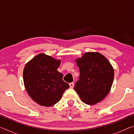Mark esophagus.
Segmentation results:
<instances>
[{
	"label": "esophagus",
	"instance_id": "obj_1",
	"mask_svg": "<svg viewBox=\"0 0 134 134\" xmlns=\"http://www.w3.org/2000/svg\"><path fill=\"white\" fill-rule=\"evenodd\" d=\"M69 85H70V88H71V89H72V88L74 87V83H70V84H69Z\"/></svg>",
	"mask_w": 134,
	"mask_h": 134
}]
</instances>
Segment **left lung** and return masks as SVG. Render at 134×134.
Masks as SVG:
<instances>
[{"label":"left lung","mask_w":134,"mask_h":134,"mask_svg":"<svg viewBox=\"0 0 134 134\" xmlns=\"http://www.w3.org/2000/svg\"><path fill=\"white\" fill-rule=\"evenodd\" d=\"M79 80L74 90L84 103L93 105L105 98L112 87L114 70L105 57L99 53L89 52L77 58Z\"/></svg>","instance_id":"obj_1"}]
</instances>
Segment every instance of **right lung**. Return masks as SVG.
<instances>
[{
	"instance_id": "1",
	"label": "right lung",
	"mask_w": 134,
	"mask_h": 134,
	"mask_svg": "<svg viewBox=\"0 0 134 134\" xmlns=\"http://www.w3.org/2000/svg\"><path fill=\"white\" fill-rule=\"evenodd\" d=\"M61 60L40 54L27 63L23 78L25 87L32 99L41 106H51L62 99L69 85L57 71Z\"/></svg>"
}]
</instances>
